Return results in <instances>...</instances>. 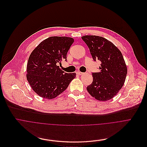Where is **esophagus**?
Wrapping results in <instances>:
<instances>
[{"instance_id":"34e87169","label":"esophagus","mask_w":147,"mask_h":147,"mask_svg":"<svg viewBox=\"0 0 147 147\" xmlns=\"http://www.w3.org/2000/svg\"><path fill=\"white\" fill-rule=\"evenodd\" d=\"M76 74H77L78 75H83V72H80V71L77 72H76Z\"/></svg>"}]
</instances>
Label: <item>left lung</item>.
I'll list each match as a JSON object with an SVG mask.
<instances>
[{"label": "left lung", "instance_id": "obj_1", "mask_svg": "<svg viewBox=\"0 0 147 147\" xmlns=\"http://www.w3.org/2000/svg\"><path fill=\"white\" fill-rule=\"evenodd\" d=\"M82 39L89 48L93 60L101 63L100 71L92 74L93 80L87 90L98 101L109 100L118 93L126 80L127 68L122 54L103 37L86 35Z\"/></svg>", "mask_w": 147, "mask_h": 147}]
</instances>
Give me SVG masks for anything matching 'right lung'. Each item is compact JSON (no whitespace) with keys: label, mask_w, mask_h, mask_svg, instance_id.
Listing matches in <instances>:
<instances>
[{"label":"right lung","mask_w":147,"mask_h":147,"mask_svg":"<svg viewBox=\"0 0 147 147\" xmlns=\"http://www.w3.org/2000/svg\"><path fill=\"white\" fill-rule=\"evenodd\" d=\"M74 42L72 38L51 36L43 40L29 55L26 79L32 90L40 97L53 99L65 91L76 77L67 74L57 64L67 61V54Z\"/></svg>","instance_id":"1"}]
</instances>
